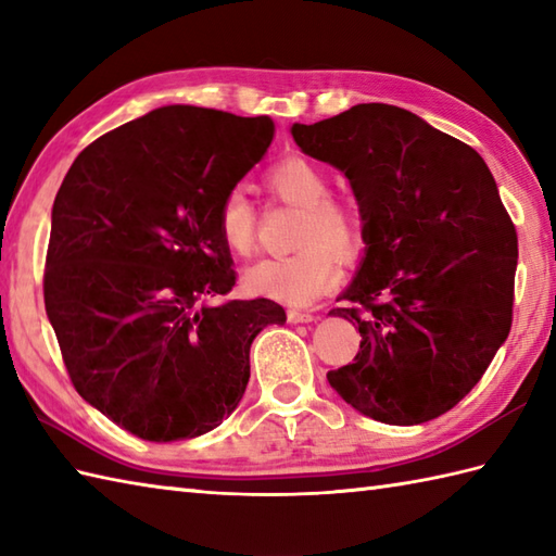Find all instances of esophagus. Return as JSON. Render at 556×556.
I'll use <instances>...</instances> for the list:
<instances>
[{"label":"esophagus","mask_w":556,"mask_h":556,"mask_svg":"<svg viewBox=\"0 0 556 556\" xmlns=\"http://www.w3.org/2000/svg\"><path fill=\"white\" fill-rule=\"evenodd\" d=\"M289 320H291V323H313V320H317V315H313V313H308V311L291 308V311H289Z\"/></svg>","instance_id":"1"}]
</instances>
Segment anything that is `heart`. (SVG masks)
I'll use <instances>...</instances> for the list:
<instances>
[{
  "label": "heart",
  "instance_id": "b5f03b06",
  "mask_svg": "<svg viewBox=\"0 0 556 556\" xmlns=\"http://www.w3.org/2000/svg\"><path fill=\"white\" fill-rule=\"evenodd\" d=\"M267 191L281 203L301 210L296 253L265 257L248 269L245 281L253 293L291 305L311 303L334 285L337 257L358 255L363 236L353 212L329 198V179L315 162L287 157L265 174ZM257 217L241 188H231L219 200L217 233L233 255H248L255 245Z\"/></svg>",
  "mask_w": 556,
  "mask_h": 556
}]
</instances>
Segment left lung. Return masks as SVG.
<instances>
[{
    "label": "left lung",
    "instance_id": "obj_1",
    "mask_svg": "<svg viewBox=\"0 0 556 556\" xmlns=\"http://www.w3.org/2000/svg\"><path fill=\"white\" fill-rule=\"evenodd\" d=\"M296 146L351 181L365 257L329 311L358 325L337 394L387 425L454 408L504 344L514 315L516 229L478 152L394 104L293 124Z\"/></svg>",
    "mask_w": 556,
    "mask_h": 556
}]
</instances>
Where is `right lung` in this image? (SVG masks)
<instances>
[{
    "mask_svg": "<svg viewBox=\"0 0 556 556\" xmlns=\"http://www.w3.org/2000/svg\"><path fill=\"white\" fill-rule=\"evenodd\" d=\"M267 116L172 104L100 136L52 207L45 308L76 392L148 442L191 440L239 406L251 344L285 323L233 289L217 233L227 191L263 160Z\"/></svg>",
    "mask_w": 556,
    "mask_h": 556,
    "instance_id": "obj_1",
    "label": "right lung"
}]
</instances>
